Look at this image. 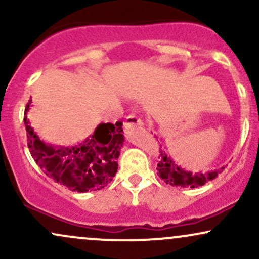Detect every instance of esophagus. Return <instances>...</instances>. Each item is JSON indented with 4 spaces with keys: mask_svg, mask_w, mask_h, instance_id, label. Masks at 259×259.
Here are the masks:
<instances>
[{
    "mask_svg": "<svg viewBox=\"0 0 259 259\" xmlns=\"http://www.w3.org/2000/svg\"><path fill=\"white\" fill-rule=\"evenodd\" d=\"M144 123H142L141 119H139L136 115L129 114L125 118V121H124V127H130V126H142Z\"/></svg>",
    "mask_w": 259,
    "mask_h": 259,
    "instance_id": "obj_1",
    "label": "esophagus"
}]
</instances>
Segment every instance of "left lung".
<instances>
[{
	"instance_id": "8db88e82",
	"label": "left lung",
	"mask_w": 259,
	"mask_h": 259,
	"mask_svg": "<svg viewBox=\"0 0 259 259\" xmlns=\"http://www.w3.org/2000/svg\"><path fill=\"white\" fill-rule=\"evenodd\" d=\"M162 147V146H160ZM159 163L157 164V170L160 179L164 180L165 184L171 186H181V187H198L203 186L208 181L215 179L218 174H221L224 167L215 169V170L207 171V173H195L185 170L184 168L175 164V162L163 150H160Z\"/></svg>"
}]
</instances>
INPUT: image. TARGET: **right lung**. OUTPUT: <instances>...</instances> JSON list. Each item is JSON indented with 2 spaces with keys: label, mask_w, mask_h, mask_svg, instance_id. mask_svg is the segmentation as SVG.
<instances>
[{
  "label": "right lung",
  "mask_w": 259,
  "mask_h": 259,
  "mask_svg": "<svg viewBox=\"0 0 259 259\" xmlns=\"http://www.w3.org/2000/svg\"><path fill=\"white\" fill-rule=\"evenodd\" d=\"M31 100L25 109L24 124L28 146L36 164L55 183L72 191H96L108 185L118 170L124 144L123 123H101L94 134L73 146L45 142L28 119Z\"/></svg>",
  "instance_id": "add662e5"
}]
</instances>
